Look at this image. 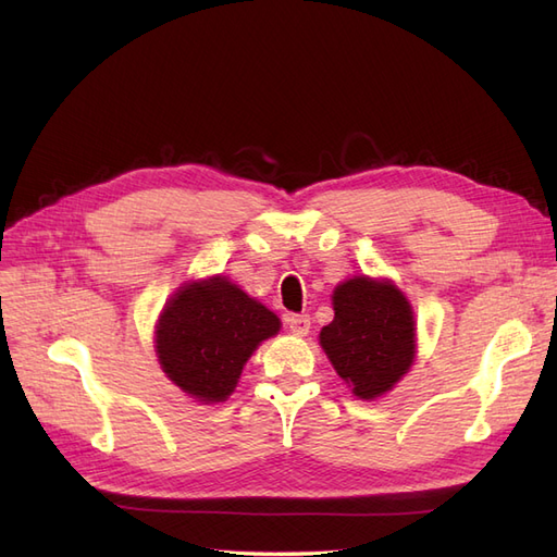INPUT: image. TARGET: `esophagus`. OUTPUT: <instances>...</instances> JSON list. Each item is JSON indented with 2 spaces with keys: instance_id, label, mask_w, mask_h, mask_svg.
<instances>
[{
  "instance_id": "obj_1",
  "label": "esophagus",
  "mask_w": 557,
  "mask_h": 557,
  "mask_svg": "<svg viewBox=\"0 0 557 557\" xmlns=\"http://www.w3.org/2000/svg\"><path fill=\"white\" fill-rule=\"evenodd\" d=\"M288 327H290L293 334L305 336V334H309V330H311V318L305 315V313H295V315L288 318Z\"/></svg>"
}]
</instances>
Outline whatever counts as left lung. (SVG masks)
<instances>
[{
    "label": "left lung",
    "mask_w": 557,
    "mask_h": 557,
    "mask_svg": "<svg viewBox=\"0 0 557 557\" xmlns=\"http://www.w3.org/2000/svg\"><path fill=\"white\" fill-rule=\"evenodd\" d=\"M334 320L320 346L360 399H374L409 372L416 350L413 313L391 281L356 276L334 290Z\"/></svg>",
    "instance_id": "obj_1"
}]
</instances>
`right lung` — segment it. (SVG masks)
I'll return each instance as SVG.
<instances>
[{
	"instance_id": "1",
	"label": "right lung",
	"mask_w": 557,
	"mask_h": 557,
	"mask_svg": "<svg viewBox=\"0 0 557 557\" xmlns=\"http://www.w3.org/2000/svg\"><path fill=\"white\" fill-rule=\"evenodd\" d=\"M281 320L223 276L190 283L166 305L156 332L158 358L183 393L199 401L232 395L246 360Z\"/></svg>"
}]
</instances>
